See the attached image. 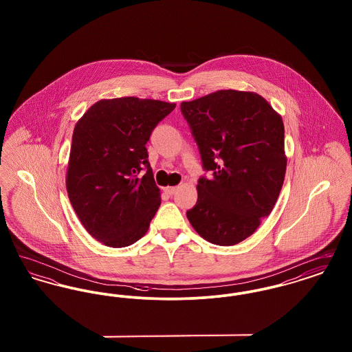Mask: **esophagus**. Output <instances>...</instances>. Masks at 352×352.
<instances>
[{
	"mask_svg": "<svg viewBox=\"0 0 352 352\" xmlns=\"http://www.w3.org/2000/svg\"><path fill=\"white\" fill-rule=\"evenodd\" d=\"M164 190H165V192L168 194V195H173V194L177 191V187H174V186H173V187H165Z\"/></svg>",
	"mask_w": 352,
	"mask_h": 352,
	"instance_id": "34e87169",
	"label": "esophagus"
}]
</instances>
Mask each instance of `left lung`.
<instances>
[{
  "label": "left lung",
  "instance_id": "left-lung-1",
  "mask_svg": "<svg viewBox=\"0 0 352 352\" xmlns=\"http://www.w3.org/2000/svg\"><path fill=\"white\" fill-rule=\"evenodd\" d=\"M211 171L198 181V201L186 212L201 237L234 245L272 212L284 184V122L263 96L221 89L181 104Z\"/></svg>",
  "mask_w": 352,
  "mask_h": 352
}]
</instances>
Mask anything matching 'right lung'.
<instances>
[{"label":"right lung","instance_id":"1","mask_svg":"<svg viewBox=\"0 0 352 352\" xmlns=\"http://www.w3.org/2000/svg\"><path fill=\"white\" fill-rule=\"evenodd\" d=\"M174 102L118 98L95 102L74 129L67 194L87 232L122 248L148 232L160 204L146 142Z\"/></svg>","mask_w":352,"mask_h":352}]
</instances>
